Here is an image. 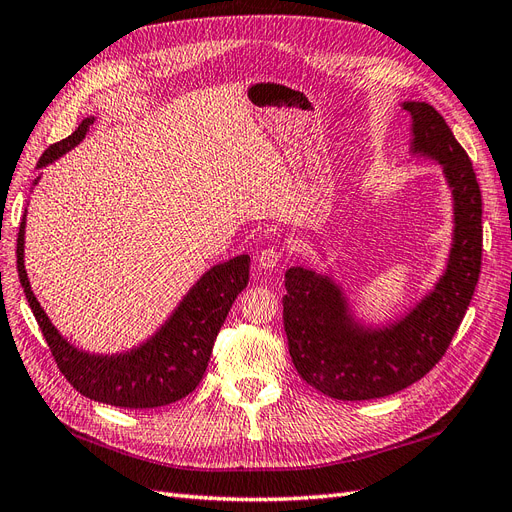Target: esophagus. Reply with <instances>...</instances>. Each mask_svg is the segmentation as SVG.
<instances>
[{"mask_svg":"<svg viewBox=\"0 0 512 512\" xmlns=\"http://www.w3.org/2000/svg\"><path fill=\"white\" fill-rule=\"evenodd\" d=\"M280 256H282L280 247L271 245V247H265V250H262V252L258 254L256 262H258V267H260V269L271 271V269L277 265V262H280Z\"/></svg>","mask_w":512,"mask_h":512,"instance_id":"34e87169","label":"esophagus"}]
</instances>
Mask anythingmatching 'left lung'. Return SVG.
I'll return each instance as SVG.
<instances>
[{"instance_id":"obj_1","label":"left lung","mask_w":512,"mask_h":512,"mask_svg":"<svg viewBox=\"0 0 512 512\" xmlns=\"http://www.w3.org/2000/svg\"><path fill=\"white\" fill-rule=\"evenodd\" d=\"M412 115V151L444 166L453 190L455 239L436 290L399 322L365 329L329 277L286 271L284 331L299 376L316 391L342 401L378 399L421 380L442 359L466 316L483 256V198L476 173L453 130L436 108L404 102Z\"/></svg>"}]
</instances>
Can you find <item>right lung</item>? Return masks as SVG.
<instances>
[{"label":"right lung","mask_w":512,"mask_h":512,"mask_svg":"<svg viewBox=\"0 0 512 512\" xmlns=\"http://www.w3.org/2000/svg\"><path fill=\"white\" fill-rule=\"evenodd\" d=\"M94 119L81 121L68 138L51 145L38 160V168L51 164L79 145ZM25 218L17 239V271L29 307L36 316L44 342L64 378L81 395L117 408H158L190 395L203 380L209 356L237 294L250 280V256L230 258L209 269L188 292L175 314L141 348L126 354L96 356L76 350L57 333L44 314L23 265Z\"/></svg>","instance_id":"right-lung-1"}]
</instances>
